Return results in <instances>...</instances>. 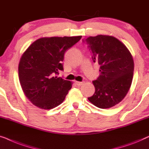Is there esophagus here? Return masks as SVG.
Wrapping results in <instances>:
<instances>
[{"label": "esophagus", "mask_w": 149, "mask_h": 149, "mask_svg": "<svg viewBox=\"0 0 149 149\" xmlns=\"http://www.w3.org/2000/svg\"><path fill=\"white\" fill-rule=\"evenodd\" d=\"M75 84H76L77 86H81L83 84V82L82 81H75Z\"/></svg>", "instance_id": "1"}]
</instances>
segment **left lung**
Masks as SVG:
<instances>
[{
  "mask_svg": "<svg viewBox=\"0 0 149 149\" xmlns=\"http://www.w3.org/2000/svg\"><path fill=\"white\" fill-rule=\"evenodd\" d=\"M83 42L88 45L93 61L100 65V72L93 81L95 94L88 99L98 108L112 107L130 88L134 68L132 56L125 45L111 36H90Z\"/></svg>",
  "mask_w": 149,
  "mask_h": 149,
  "instance_id": "1",
  "label": "left lung"
}]
</instances>
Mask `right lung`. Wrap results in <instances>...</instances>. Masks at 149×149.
Listing matches in <instances>:
<instances>
[{"mask_svg": "<svg viewBox=\"0 0 149 149\" xmlns=\"http://www.w3.org/2000/svg\"><path fill=\"white\" fill-rule=\"evenodd\" d=\"M81 38V36L41 38L22 54L19 79L25 95L35 106L47 110L63 102L72 82L56 75L63 70L65 51Z\"/></svg>", "mask_w": 149, "mask_h": 149, "instance_id": "add662e5", "label": "right lung"}]
</instances>
